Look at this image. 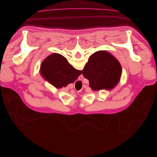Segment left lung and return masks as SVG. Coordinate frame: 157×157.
Wrapping results in <instances>:
<instances>
[{
	"instance_id": "obj_1",
	"label": "left lung",
	"mask_w": 157,
	"mask_h": 157,
	"mask_svg": "<svg viewBox=\"0 0 157 157\" xmlns=\"http://www.w3.org/2000/svg\"><path fill=\"white\" fill-rule=\"evenodd\" d=\"M122 68L118 61L109 52L100 50L90 56L82 70L93 90H111L119 82Z\"/></svg>"
}]
</instances>
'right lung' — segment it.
<instances>
[{
  "label": "right lung",
  "instance_id": "obj_1",
  "mask_svg": "<svg viewBox=\"0 0 157 157\" xmlns=\"http://www.w3.org/2000/svg\"><path fill=\"white\" fill-rule=\"evenodd\" d=\"M40 71L45 80L57 88L74 82L81 74V71L75 69L64 56L58 53L47 57L42 61Z\"/></svg>",
  "mask_w": 157,
  "mask_h": 157
}]
</instances>
